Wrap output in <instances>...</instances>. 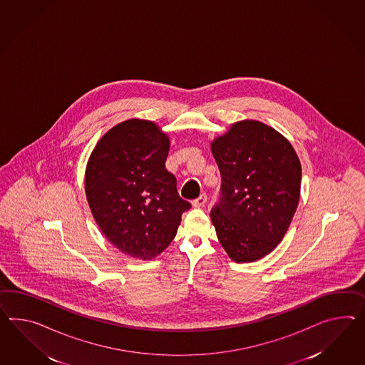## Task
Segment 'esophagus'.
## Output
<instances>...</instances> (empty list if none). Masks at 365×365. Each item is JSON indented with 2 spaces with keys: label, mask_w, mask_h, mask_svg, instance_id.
<instances>
[{
  "label": "esophagus",
  "mask_w": 365,
  "mask_h": 365,
  "mask_svg": "<svg viewBox=\"0 0 365 365\" xmlns=\"http://www.w3.org/2000/svg\"><path fill=\"white\" fill-rule=\"evenodd\" d=\"M206 201H207V197H206L205 193H202L201 196L196 198V200L192 202V205L195 206V207H202V206H205Z\"/></svg>",
  "instance_id": "1"
}]
</instances>
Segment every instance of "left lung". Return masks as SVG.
<instances>
[{
  "label": "left lung",
  "instance_id": "left-lung-1",
  "mask_svg": "<svg viewBox=\"0 0 365 365\" xmlns=\"http://www.w3.org/2000/svg\"><path fill=\"white\" fill-rule=\"evenodd\" d=\"M221 198L210 218L237 263L258 261L281 242L298 207L302 167L287 140L258 120L234 123L210 144Z\"/></svg>",
  "mask_w": 365,
  "mask_h": 365
}]
</instances>
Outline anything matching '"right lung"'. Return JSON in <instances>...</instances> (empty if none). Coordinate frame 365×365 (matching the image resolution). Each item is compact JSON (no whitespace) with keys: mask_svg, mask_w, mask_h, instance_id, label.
I'll return each mask as SVG.
<instances>
[{"mask_svg":"<svg viewBox=\"0 0 365 365\" xmlns=\"http://www.w3.org/2000/svg\"><path fill=\"white\" fill-rule=\"evenodd\" d=\"M169 144L156 123L135 118L106 132L86 167V197L96 224L115 247L143 261L168 247L190 207L165 169Z\"/></svg>","mask_w":365,"mask_h":365,"instance_id":"right-lung-1","label":"right lung"}]
</instances>
